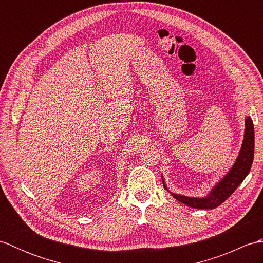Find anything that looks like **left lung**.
Masks as SVG:
<instances>
[{"mask_svg":"<svg viewBox=\"0 0 263 263\" xmlns=\"http://www.w3.org/2000/svg\"><path fill=\"white\" fill-rule=\"evenodd\" d=\"M254 157V126L252 119L250 116L245 117V130L244 139L242 142L241 150H239L235 163L231 167L227 174L220 178L219 182L211 189V191L205 197H186V195L177 194L171 192L165 183L164 177L163 184L164 187L168 191L173 198L180 201V202L191 206L194 209H214L220 205L226 199H228L235 191L237 186L241 184L244 178L248 176L253 163Z\"/></svg>","mask_w":263,"mask_h":263,"instance_id":"obj_1","label":"left lung"}]
</instances>
